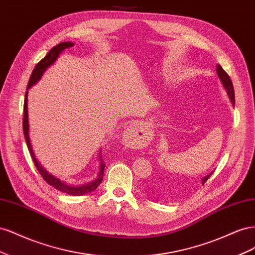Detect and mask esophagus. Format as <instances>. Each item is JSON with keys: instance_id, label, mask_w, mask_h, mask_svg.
Wrapping results in <instances>:
<instances>
[{"instance_id": "obj_1", "label": "esophagus", "mask_w": 255, "mask_h": 255, "mask_svg": "<svg viewBox=\"0 0 255 255\" xmlns=\"http://www.w3.org/2000/svg\"><path fill=\"white\" fill-rule=\"evenodd\" d=\"M136 132H138V128L136 123H129V125L127 127V133L132 135V134H136Z\"/></svg>"}]
</instances>
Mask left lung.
I'll list each match as a JSON object with an SVG mask.
<instances>
[{
	"label": "left lung",
	"instance_id": "left-lung-1",
	"mask_svg": "<svg viewBox=\"0 0 255 255\" xmlns=\"http://www.w3.org/2000/svg\"><path fill=\"white\" fill-rule=\"evenodd\" d=\"M217 74L219 76V79L223 85V87H225V89L227 90L228 95H229V98L231 100V102H232L233 105H235V94H234V87H233V83L232 81H231L229 74L223 70L222 67L220 65H217ZM212 175V173H210L208 175H206L205 177H202L201 179V182H202V185H204V183L210 179V176Z\"/></svg>",
	"mask_w": 255,
	"mask_h": 255
}]
</instances>
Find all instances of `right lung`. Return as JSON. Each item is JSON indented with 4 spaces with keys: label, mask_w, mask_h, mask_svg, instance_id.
<instances>
[{
    "label": "right lung",
    "mask_w": 255,
    "mask_h": 255,
    "mask_svg": "<svg viewBox=\"0 0 255 255\" xmlns=\"http://www.w3.org/2000/svg\"><path fill=\"white\" fill-rule=\"evenodd\" d=\"M73 45L74 44L72 42H61V43L55 45L54 48H52L50 50V52L47 54V55H45L34 68L32 74H30V78H29L26 89H29L34 84H36L38 81L40 80L43 72L47 70V68L49 66H51L54 63V61L57 59V57H58L59 54L61 53V51H64L65 49H68V48H71V47H73ZM27 116L28 115H27V91H26L25 92V99H24V107H23V133H24V138H25L27 148H28L29 153H30V156H32L34 164L37 168V170L39 171V173L43 177V180L47 182L49 185H51V186H53L54 188H56L57 190L66 192V194L72 195V196H83L85 194H88V192L94 191L99 186V185L101 184V182L103 180L104 168H105V164H104L103 159L100 157V171H99V174H98L96 180L91 181L88 184L82 185V186H69V185L65 184L64 182H61L60 180L56 179L55 176H53L52 174H50L47 170H44L43 167H41V165L38 163V160L36 159L35 154L33 152L32 144H30V140H29L28 117H27Z\"/></svg>",
    "instance_id": "right-lung-1"
}]
</instances>
